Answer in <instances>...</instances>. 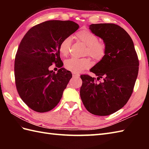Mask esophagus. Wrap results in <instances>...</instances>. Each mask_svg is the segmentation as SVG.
Returning a JSON list of instances; mask_svg holds the SVG:
<instances>
[{"mask_svg": "<svg viewBox=\"0 0 149 149\" xmlns=\"http://www.w3.org/2000/svg\"><path fill=\"white\" fill-rule=\"evenodd\" d=\"M72 75H73V77H79L80 76V74H78V73H77V72H72Z\"/></svg>", "mask_w": 149, "mask_h": 149, "instance_id": "obj_1", "label": "esophagus"}]
</instances>
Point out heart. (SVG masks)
<instances>
[{
	"label": "heart",
	"instance_id": "obj_1",
	"mask_svg": "<svg viewBox=\"0 0 149 149\" xmlns=\"http://www.w3.org/2000/svg\"><path fill=\"white\" fill-rule=\"evenodd\" d=\"M77 39L86 45V54H88L94 60L99 61L102 60L106 54V45L102 42L98 41L97 36L88 30H81L77 33ZM72 43V38L66 37L63 39L59 45V50L61 54L66 56L70 52ZM65 67L72 72H79L87 69L91 66L89 58H72L65 60Z\"/></svg>",
	"mask_w": 149,
	"mask_h": 149
}]
</instances>
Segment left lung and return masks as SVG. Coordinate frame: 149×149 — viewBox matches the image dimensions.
Wrapping results in <instances>:
<instances>
[{
  "mask_svg": "<svg viewBox=\"0 0 149 149\" xmlns=\"http://www.w3.org/2000/svg\"><path fill=\"white\" fill-rule=\"evenodd\" d=\"M91 32L106 45L104 58L90 69L95 77L81 75L80 95L86 109L95 115L115 113L127 102L137 79L139 61L134 43L126 31L114 24L89 26Z\"/></svg>",
  "mask_w": 149,
  "mask_h": 149,
  "instance_id": "left-lung-1",
  "label": "left lung"
}]
</instances>
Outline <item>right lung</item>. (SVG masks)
Returning a JSON list of instances; mask_svg holds the SVG:
<instances>
[{
	"mask_svg": "<svg viewBox=\"0 0 149 149\" xmlns=\"http://www.w3.org/2000/svg\"><path fill=\"white\" fill-rule=\"evenodd\" d=\"M79 27L70 20L46 21L22 38L15 60V83L22 100L35 111H49L61 100L72 74L62 68L59 47ZM53 62L60 68L57 73L48 69Z\"/></svg>",
	"mask_w": 149,
	"mask_h": 149,
	"instance_id": "obj_1",
	"label": "right lung"
}]
</instances>
